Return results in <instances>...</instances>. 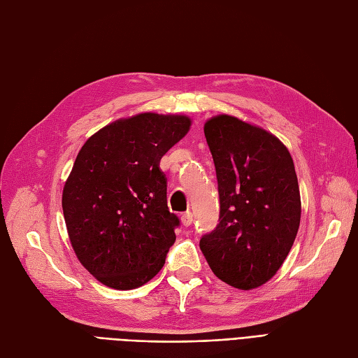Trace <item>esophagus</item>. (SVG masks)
<instances>
[{"mask_svg":"<svg viewBox=\"0 0 358 358\" xmlns=\"http://www.w3.org/2000/svg\"><path fill=\"white\" fill-rule=\"evenodd\" d=\"M180 221H182V224L185 225V227H189V225L192 224V213H191V212L182 213V216H180Z\"/></svg>","mask_w":358,"mask_h":358,"instance_id":"1","label":"esophagus"}]
</instances>
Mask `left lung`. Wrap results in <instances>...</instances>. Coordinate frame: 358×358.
<instances>
[{"mask_svg":"<svg viewBox=\"0 0 358 358\" xmlns=\"http://www.w3.org/2000/svg\"><path fill=\"white\" fill-rule=\"evenodd\" d=\"M220 192V224L200 249L225 284L254 289L282 266L299 231L301 201L287 146L231 115L204 124Z\"/></svg>","mask_w":358,"mask_h":358,"instance_id":"obj_1","label":"left lung"}]
</instances>
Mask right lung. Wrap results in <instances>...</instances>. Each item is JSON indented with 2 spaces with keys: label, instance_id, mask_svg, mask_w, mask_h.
I'll list each match as a JSON object with an SVG mask.
<instances>
[{
  "label": "right lung",
  "instance_id": "1",
  "mask_svg": "<svg viewBox=\"0 0 358 358\" xmlns=\"http://www.w3.org/2000/svg\"><path fill=\"white\" fill-rule=\"evenodd\" d=\"M187 115L138 113L86 140L62 189L76 257L100 282L133 289L166 263L179 220L167 208L159 161L187 136Z\"/></svg>",
  "mask_w": 358,
  "mask_h": 358
}]
</instances>
